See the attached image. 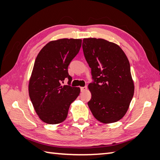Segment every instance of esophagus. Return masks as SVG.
Listing matches in <instances>:
<instances>
[{"label":"esophagus","mask_w":160,"mask_h":160,"mask_svg":"<svg viewBox=\"0 0 160 160\" xmlns=\"http://www.w3.org/2000/svg\"><path fill=\"white\" fill-rule=\"evenodd\" d=\"M87 89V87H80V90H81V91H82V92H83V91H85Z\"/></svg>","instance_id":"34e87169"}]
</instances>
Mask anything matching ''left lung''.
I'll list each match as a JSON object with an SVG mask.
<instances>
[{
  "label": "left lung",
  "mask_w": 160,
  "mask_h": 160,
  "mask_svg": "<svg viewBox=\"0 0 160 160\" xmlns=\"http://www.w3.org/2000/svg\"><path fill=\"white\" fill-rule=\"evenodd\" d=\"M82 49L94 82L88 86V102L95 118L102 123L118 122L127 113L134 94L129 61L117 44L102 38H84Z\"/></svg>",
  "instance_id": "left-lung-1"
}]
</instances>
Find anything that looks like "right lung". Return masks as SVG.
<instances>
[{
  "label": "right lung",
  "mask_w": 160,
  "mask_h": 160,
  "mask_svg": "<svg viewBox=\"0 0 160 160\" xmlns=\"http://www.w3.org/2000/svg\"><path fill=\"white\" fill-rule=\"evenodd\" d=\"M82 40H52L40 51L29 82V95L39 118L57 124L66 120L71 104L80 92V87L62 85L66 78L71 82L68 66L80 51Z\"/></svg>",
  "instance_id": "obj_1"
}]
</instances>
